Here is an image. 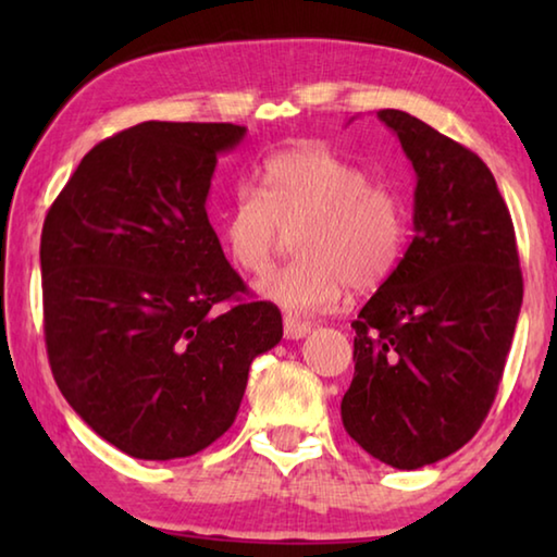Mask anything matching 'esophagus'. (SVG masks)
Segmentation results:
<instances>
[{"label":"esophagus","instance_id":"34e87169","mask_svg":"<svg viewBox=\"0 0 557 557\" xmlns=\"http://www.w3.org/2000/svg\"><path fill=\"white\" fill-rule=\"evenodd\" d=\"M309 332H312V326L307 322H299L295 317H285V336L287 338H305Z\"/></svg>","mask_w":557,"mask_h":557}]
</instances>
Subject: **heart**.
Listing matches in <instances>:
<instances>
[{
    "label": "heart",
    "mask_w": 557,
    "mask_h": 557,
    "mask_svg": "<svg viewBox=\"0 0 557 557\" xmlns=\"http://www.w3.org/2000/svg\"><path fill=\"white\" fill-rule=\"evenodd\" d=\"M295 228L299 258L262 280L258 295L307 317L334 312L348 285L373 289L388 280L408 240V215L400 196L373 184L361 164L301 145L265 159L260 188L235 191L221 240L235 268L260 277Z\"/></svg>",
    "instance_id": "b5f03b06"
}]
</instances>
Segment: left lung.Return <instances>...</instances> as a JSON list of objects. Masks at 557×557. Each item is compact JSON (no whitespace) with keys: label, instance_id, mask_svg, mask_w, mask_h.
<instances>
[{"label":"left lung","instance_id":"8db88e82","mask_svg":"<svg viewBox=\"0 0 557 557\" xmlns=\"http://www.w3.org/2000/svg\"><path fill=\"white\" fill-rule=\"evenodd\" d=\"M418 176L412 243L354 326L348 435L395 469L465 447L502 383L523 301L513 221L471 149L403 110H379Z\"/></svg>","mask_w":557,"mask_h":557}]
</instances>
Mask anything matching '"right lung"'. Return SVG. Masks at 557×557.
I'll return each mask as SVG.
<instances>
[{"label":"right lung","mask_w":557,"mask_h":557,"mask_svg":"<svg viewBox=\"0 0 557 557\" xmlns=\"http://www.w3.org/2000/svg\"><path fill=\"white\" fill-rule=\"evenodd\" d=\"M245 127L143 122L102 139L41 233L44 334L63 398L137 459L191 457L238 414L252 358L282 338L206 213L221 152ZM233 298L228 313L214 305Z\"/></svg>","instance_id":"1"}]
</instances>
